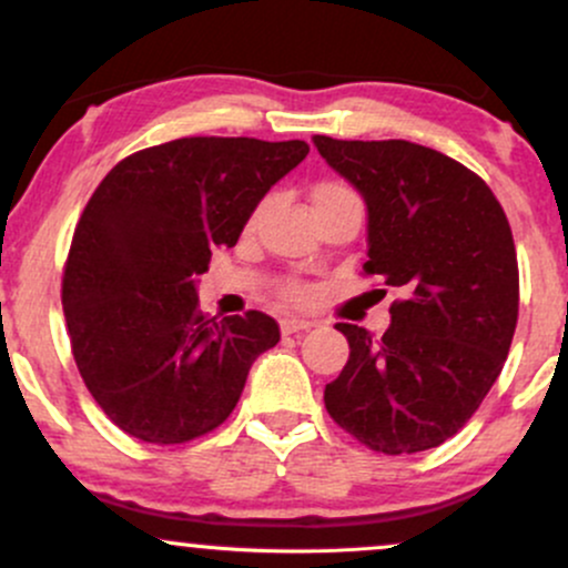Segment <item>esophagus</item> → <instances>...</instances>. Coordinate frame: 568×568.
I'll use <instances>...</instances> for the list:
<instances>
[{
  "label": "esophagus",
  "instance_id": "34e87169",
  "mask_svg": "<svg viewBox=\"0 0 568 568\" xmlns=\"http://www.w3.org/2000/svg\"><path fill=\"white\" fill-rule=\"evenodd\" d=\"M310 328H312V323L298 321V317H285V321H280V331H283V336L302 334V331H310Z\"/></svg>",
  "mask_w": 568,
  "mask_h": 568
}]
</instances>
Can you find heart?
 <instances>
[{
    "mask_svg": "<svg viewBox=\"0 0 568 568\" xmlns=\"http://www.w3.org/2000/svg\"><path fill=\"white\" fill-rule=\"evenodd\" d=\"M312 202H315V207H325L338 205V202H361V197H357L347 184H342V181H321V184L312 189ZM258 213L262 211H256L251 216V226L258 221ZM280 296H283L285 302H304L306 288L298 280H285V283L280 285Z\"/></svg>",
    "mask_w": 568,
    "mask_h": 568,
    "instance_id": "b5f03b06",
    "label": "heart"
}]
</instances>
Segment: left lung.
I'll return each instance as SVG.
<instances>
[{
	"mask_svg": "<svg viewBox=\"0 0 568 568\" xmlns=\"http://www.w3.org/2000/svg\"><path fill=\"white\" fill-rule=\"evenodd\" d=\"M315 146L366 197L363 275L403 293L382 338L336 323L349 361L325 384V408L371 452H427L467 425L510 352L520 291L510 221L478 173L429 146L328 135Z\"/></svg>",
	"mask_w": 568,
	"mask_h": 568,
	"instance_id": "8db88e82",
	"label": "left lung"
}]
</instances>
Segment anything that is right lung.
Returning <instances> with one entry per match:
<instances>
[{"mask_svg": "<svg viewBox=\"0 0 568 568\" xmlns=\"http://www.w3.org/2000/svg\"><path fill=\"white\" fill-rule=\"evenodd\" d=\"M310 152L304 141L194 135L103 175L77 221L61 302L84 387L122 433L175 446L224 425L280 342L270 315H202L194 277Z\"/></svg>", "mask_w": 568, "mask_h": 568, "instance_id": "1", "label": "right lung"}]
</instances>
